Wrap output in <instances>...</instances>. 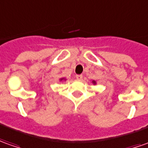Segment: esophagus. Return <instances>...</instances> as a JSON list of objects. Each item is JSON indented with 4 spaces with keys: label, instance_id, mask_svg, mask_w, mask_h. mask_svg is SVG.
I'll return each instance as SVG.
<instances>
[{
    "label": "esophagus",
    "instance_id": "esophagus-1",
    "mask_svg": "<svg viewBox=\"0 0 148 148\" xmlns=\"http://www.w3.org/2000/svg\"><path fill=\"white\" fill-rule=\"evenodd\" d=\"M76 77L78 80H82V78H83V75H76Z\"/></svg>",
    "mask_w": 148,
    "mask_h": 148
}]
</instances>
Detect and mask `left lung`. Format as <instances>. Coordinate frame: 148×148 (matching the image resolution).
Returning <instances> with one entry per match:
<instances>
[{"instance_id": "1", "label": "left lung", "mask_w": 148, "mask_h": 148, "mask_svg": "<svg viewBox=\"0 0 148 148\" xmlns=\"http://www.w3.org/2000/svg\"><path fill=\"white\" fill-rule=\"evenodd\" d=\"M93 84H96V82H95V81H93Z\"/></svg>"}]
</instances>
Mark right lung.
<instances>
[{
    "mask_svg": "<svg viewBox=\"0 0 148 148\" xmlns=\"http://www.w3.org/2000/svg\"><path fill=\"white\" fill-rule=\"evenodd\" d=\"M63 80V79H61V80Z\"/></svg>",
    "mask_w": 148,
    "mask_h": 148,
    "instance_id": "right-lung-1",
    "label": "right lung"
}]
</instances>
